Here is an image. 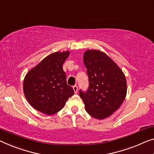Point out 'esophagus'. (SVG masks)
<instances>
[{
    "mask_svg": "<svg viewBox=\"0 0 154 154\" xmlns=\"http://www.w3.org/2000/svg\"><path fill=\"white\" fill-rule=\"evenodd\" d=\"M73 88V90H74V91H75V93H77V92H78V87L77 86H74L72 87Z\"/></svg>",
    "mask_w": 154,
    "mask_h": 154,
    "instance_id": "esophagus-1",
    "label": "esophagus"
}]
</instances>
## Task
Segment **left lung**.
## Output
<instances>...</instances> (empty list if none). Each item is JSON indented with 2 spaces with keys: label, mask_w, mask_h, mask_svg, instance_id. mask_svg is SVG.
<instances>
[{
  "label": "left lung",
  "mask_w": 154,
  "mask_h": 154,
  "mask_svg": "<svg viewBox=\"0 0 154 154\" xmlns=\"http://www.w3.org/2000/svg\"><path fill=\"white\" fill-rule=\"evenodd\" d=\"M89 86L79 91L86 111L90 116L102 120L118 109L127 95V81L118 66L104 52L88 50L84 54Z\"/></svg>",
  "instance_id": "left-lung-1"
}]
</instances>
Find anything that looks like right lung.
Wrapping results in <instances>:
<instances>
[{
    "instance_id": "right-lung-1",
    "label": "right lung",
    "mask_w": 154,
    "mask_h": 154,
    "mask_svg": "<svg viewBox=\"0 0 154 154\" xmlns=\"http://www.w3.org/2000/svg\"><path fill=\"white\" fill-rule=\"evenodd\" d=\"M69 54V51H66L48 55L26 75L25 96L29 104L41 113H57L74 95L73 88L67 84L63 70V64Z\"/></svg>"
}]
</instances>
